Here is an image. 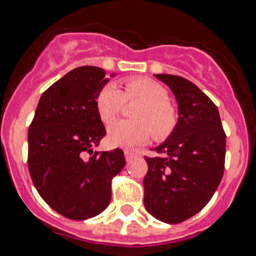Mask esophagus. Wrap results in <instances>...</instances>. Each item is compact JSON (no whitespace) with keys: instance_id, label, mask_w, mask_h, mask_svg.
Segmentation results:
<instances>
[{"instance_id":"34e87169","label":"esophagus","mask_w":256,"mask_h":256,"mask_svg":"<svg viewBox=\"0 0 256 256\" xmlns=\"http://www.w3.org/2000/svg\"><path fill=\"white\" fill-rule=\"evenodd\" d=\"M138 154L135 152H132V150H125V158L126 161H132L134 158H136Z\"/></svg>"}]
</instances>
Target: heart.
Returning <instances> with one entry per match:
<instances>
[{
  "label": "heart",
  "mask_w": 256,
  "mask_h": 256,
  "mask_svg": "<svg viewBox=\"0 0 256 256\" xmlns=\"http://www.w3.org/2000/svg\"><path fill=\"white\" fill-rule=\"evenodd\" d=\"M126 100H142L135 113L139 121L120 120L108 128V142L120 148H135L150 138L165 140L178 124V113L168 102V92L161 84L146 77L130 78L122 92L114 84H106L96 96V110L102 121L110 124L122 112Z\"/></svg>",
  "instance_id": "1"
}]
</instances>
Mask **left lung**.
<instances>
[{
    "instance_id": "8db88e82",
    "label": "left lung",
    "mask_w": 256,
    "mask_h": 256,
    "mask_svg": "<svg viewBox=\"0 0 256 256\" xmlns=\"http://www.w3.org/2000/svg\"><path fill=\"white\" fill-rule=\"evenodd\" d=\"M175 95L179 118L172 134L144 157V206L168 224L190 219L208 205L220 183L226 161V132L216 106L180 76L156 74Z\"/></svg>"
}]
</instances>
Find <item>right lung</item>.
<instances>
[{"mask_svg": "<svg viewBox=\"0 0 256 256\" xmlns=\"http://www.w3.org/2000/svg\"><path fill=\"white\" fill-rule=\"evenodd\" d=\"M114 76V74H112ZM110 80L99 66H78L42 94L28 130V168L52 210L73 220L96 216L110 202L124 150L94 152L106 136L96 96Z\"/></svg>", "mask_w": 256, "mask_h": 256, "instance_id": "add662e5", "label": "right lung"}]
</instances>
